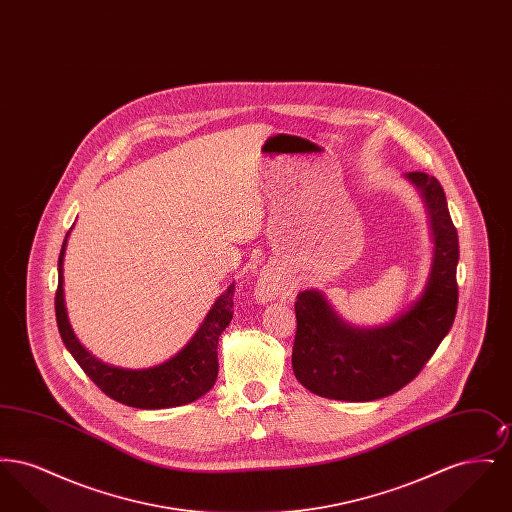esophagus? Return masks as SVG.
Returning <instances> with one entry per match:
<instances>
[{
    "label": "esophagus",
    "mask_w": 512,
    "mask_h": 512,
    "mask_svg": "<svg viewBox=\"0 0 512 512\" xmlns=\"http://www.w3.org/2000/svg\"><path fill=\"white\" fill-rule=\"evenodd\" d=\"M257 292H259V297H261L263 301H267V299H272V297L278 295V292H280V284H278V280H276L272 274H265V276H261V280H259Z\"/></svg>",
    "instance_id": "obj_1"
}]
</instances>
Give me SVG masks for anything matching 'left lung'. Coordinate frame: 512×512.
I'll return each mask as SVG.
<instances>
[{
	"label": "left lung",
	"mask_w": 512,
	"mask_h": 512,
	"mask_svg": "<svg viewBox=\"0 0 512 512\" xmlns=\"http://www.w3.org/2000/svg\"><path fill=\"white\" fill-rule=\"evenodd\" d=\"M430 209L436 240L426 292L391 324L357 330L341 322L318 292L295 301L292 365L313 393L338 401H374L405 388L436 353L457 315L459 236L438 178L409 172Z\"/></svg>",
	"instance_id": "left-lung-1"
}]
</instances>
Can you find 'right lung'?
<instances>
[{
	"instance_id": "right-lung-1",
	"label": "right lung",
	"mask_w": 512,
	"mask_h": 512,
	"mask_svg": "<svg viewBox=\"0 0 512 512\" xmlns=\"http://www.w3.org/2000/svg\"><path fill=\"white\" fill-rule=\"evenodd\" d=\"M67 238L59 253V284L55 292V317L61 340L74 361L107 397L136 409H169L192 403L213 388L219 376V345L222 330L234 315V284L220 295L213 309L195 332L190 343L171 361L147 370H124L103 365L74 338L63 299V255Z\"/></svg>"
}]
</instances>
